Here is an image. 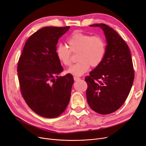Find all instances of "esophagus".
Here are the masks:
<instances>
[{"mask_svg": "<svg viewBox=\"0 0 146 146\" xmlns=\"http://www.w3.org/2000/svg\"><path fill=\"white\" fill-rule=\"evenodd\" d=\"M73 79H74V80L75 81H76V80H80V78H78V77H76V76H74V77L73 78Z\"/></svg>", "mask_w": 146, "mask_h": 146, "instance_id": "obj_1", "label": "esophagus"}]
</instances>
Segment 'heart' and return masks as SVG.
Wrapping results in <instances>:
<instances>
[{"label": "heart", "instance_id": "heart-1", "mask_svg": "<svg viewBox=\"0 0 146 146\" xmlns=\"http://www.w3.org/2000/svg\"><path fill=\"white\" fill-rule=\"evenodd\" d=\"M67 44L68 49L61 45L56 47V55L62 64L70 67L72 64V53H78V62L68 70V73L80 76L87 72L90 66L96 67L103 60L106 44L100 36L74 33L67 39Z\"/></svg>", "mask_w": 146, "mask_h": 146}]
</instances>
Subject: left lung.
<instances>
[{
	"instance_id": "1",
	"label": "left lung",
	"mask_w": 146,
	"mask_h": 146,
	"mask_svg": "<svg viewBox=\"0 0 146 146\" xmlns=\"http://www.w3.org/2000/svg\"><path fill=\"white\" fill-rule=\"evenodd\" d=\"M90 26L103 29L107 44L103 61L85 78L86 99L94 111L108 115L127 98L134 82V67L128 45L115 30L103 23Z\"/></svg>"
}]
</instances>
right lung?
<instances>
[{
	"label": "right lung",
	"mask_w": 146,
	"mask_h": 146,
	"mask_svg": "<svg viewBox=\"0 0 146 146\" xmlns=\"http://www.w3.org/2000/svg\"><path fill=\"white\" fill-rule=\"evenodd\" d=\"M70 27L37 30L26 41L18 62L22 96L31 110L44 117L61 115L70 99L73 78L70 73L58 77L63 68L56 55L59 38Z\"/></svg>",
	"instance_id": "right-lung-1"
}]
</instances>
